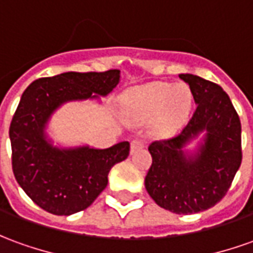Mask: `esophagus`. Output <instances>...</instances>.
Listing matches in <instances>:
<instances>
[{"instance_id":"obj_1","label":"esophagus","mask_w":253,"mask_h":253,"mask_svg":"<svg viewBox=\"0 0 253 253\" xmlns=\"http://www.w3.org/2000/svg\"><path fill=\"white\" fill-rule=\"evenodd\" d=\"M142 148H144V141L142 139H132L131 144H130V152L131 153L138 151V149H142Z\"/></svg>"}]
</instances>
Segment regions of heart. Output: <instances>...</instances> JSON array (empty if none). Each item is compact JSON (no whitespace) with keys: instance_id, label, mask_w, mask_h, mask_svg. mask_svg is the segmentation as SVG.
Segmentation results:
<instances>
[{"instance_id":"heart-1","label":"heart","mask_w":253,"mask_h":253,"mask_svg":"<svg viewBox=\"0 0 253 253\" xmlns=\"http://www.w3.org/2000/svg\"><path fill=\"white\" fill-rule=\"evenodd\" d=\"M192 101L188 84L152 82L126 91L121 111L125 121L131 125H142L152 119V134L169 137L188 119Z\"/></svg>"}]
</instances>
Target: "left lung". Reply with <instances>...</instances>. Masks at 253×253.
<instances>
[{
    "label": "left lung",
    "instance_id": "obj_1",
    "mask_svg": "<svg viewBox=\"0 0 253 253\" xmlns=\"http://www.w3.org/2000/svg\"><path fill=\"white\" fill-rule=\"evenodd\" d=\"M196 102L179 135L149 145L145 188L157 206L174 213L206 211L223 199L241 166V122L226 91L192 74L179 75ZM201 141L193 151L187 145Z\"/></svg>",
    "mask_w": 253,
    "mask_h": 253
}]
</instances>
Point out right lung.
<instances>
[{"instance_id":"1","label":"right lung","mask_w":253,"mask_h":253,"mask_svg":"<svg viewBox=\"0 0 253 253\" xmlns=\"http://www.w3.org/2000/svg\"><path fill=\"white\" fill-rule=\"evenodd\" d=\"M121 81L119 70L64 72L41 78L24 90L10 122L12 169L17 183L42 210L54 215L84 211L108 185V174L128 156L130 144L107 149L59 146L47 135L52 115L67 102L100 100Z\"/></svg>"}]
</instances>
